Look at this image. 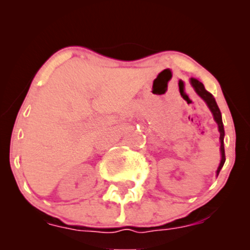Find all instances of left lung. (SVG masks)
I'll list each match as a JSON object with an SVG mask.
<instances>
[{
  "instance_id": "left-lung-1",
  "label": "left lung",
  "mask_w": 250,
  "mask_h": 250,
  "mask_svg": "<svg viewBox=\"0 0 250 250\" xmlns=\"http://www.w3.org/2000/svg\"><path fill=\"white\" fill-rule=\"evenodd\" d=\"M190 84L193 85L194 90L196 91V94L199 95L201 99L203 100L206 103H207L208 108L210 109L211 114H213L215 122L217 123L219 125V131H220V143H221V147H220V151H221V162L219 168L216 170V175H219L220 170L222 169L223 165L226 162V155H225V143H223V139H225V128H223V123H222V116H221V111L219 109V105H217L216 101H215L214 96L211 95L209 91L206 90L205 85L202 84V82H200L199 80L194 79L191 77L190 79Z\"/></svg>"
}]
</instances>
